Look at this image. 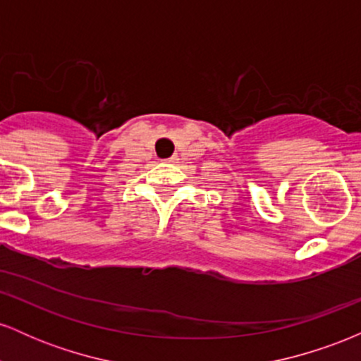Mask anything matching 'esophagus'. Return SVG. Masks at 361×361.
I'll return each instance as SVG.
<instances>
[{
    "mask_svg": "<svg viewBox=\"0 0 361 361\" xmlns=\"http://www.w3.org/2000/svg\"><path fill=\"white\" fill-rule=\"evenodd\" d=\"M168 163H173V164H175V163H178V161H180V157H178V154H173L171 157H168Z\"/></svg>",
    "mask_w": 361,
    "mask_h": 361,
    "instance_id": "esophagus-1",
    "label": "esophagus"
}]
</instances>
